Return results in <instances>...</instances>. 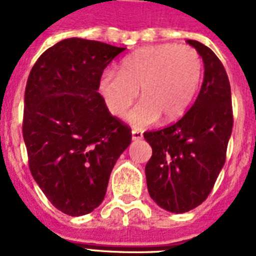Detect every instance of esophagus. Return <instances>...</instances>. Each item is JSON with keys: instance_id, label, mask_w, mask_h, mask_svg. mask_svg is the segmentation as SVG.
<instances>
[{"instance_id": "esophagus-1", "label": "esophagus", "mask_w": 256, "mask_h": 256, "mask_svg": "<svg viewBox=\"0 0 256 256\" xmlns=\"http://www.w3.org/2000/svg\"><path fill=\"white\" fill-rule=\"evenodd\" d=\"M144 138V134L140 132H136V130H132V140H140Z\"/></svg>"}]
</instances>
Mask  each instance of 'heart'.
Wrapping results in <instances>:
<instances>
[{
	"label": "heart",
	"instance_id": "1",
	"mask_svg": "<svg viewBox=\"0 0 256 256\" xmlns=\"http://www.w3.org/2000/svg\"><path fill=\"white\" fill-rule=\"evenodd\" d=\"M203 64L198 52L174 44L144 46L120 61V72L100 74L98 90L112 116H122L138 96L140 104L126 120L136 128L176 120L198 90Z\"/></svg>",
	"mask_w": 256,
	"mask_h": 256
}]
</instances>
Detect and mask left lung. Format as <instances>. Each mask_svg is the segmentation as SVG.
Wrapping results in <instances>:
<instances>
[{"instance_id": "8db88e82", "label": "left lung", "mask_w": 256, "mask_h": 256, "mask_svg": "<svg viewBox=\"0 0 256 256\" xmlns=\"http://www.w3.org/2000/svg\"><path fill=\"white\" fill-rule=\"evenodd\" d=\"M187 42L204 66L200 92L176 124L144 134L152 148L144 168L148 194L174 214L192 210L208 196L226 160L232 132L231 88L222 62L200 42Z\"/></svg>"}]
</instances>
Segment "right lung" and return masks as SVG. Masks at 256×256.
<instances>
[{
  "label": "right lung",
  "instance_id": "add662e5",
  "mask_svg": "<svg viewBox=\"0 0 256 256\" xmlns=\"http://www.w3.org/2000/svg\"><path fill=\"white\" fill-rule=\"evenodd\" d=\"M124 49L62 40L28 78L22 132L30 171L52 204L72 216L102 203L112 168L132 142L130 128L98 92L100 74Z\"/></svg>",
  "mask_w": 256,
  "mask_h": 256
}]
</instances>
